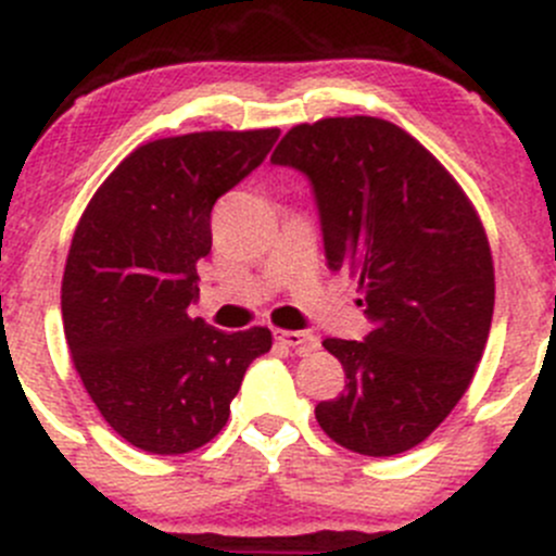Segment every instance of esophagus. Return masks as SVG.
Wrapping results in <instances>:
<instances>
[{
  "label": "esophagus",
  "mask_w": 556,
  "mask_h": 556,
  "mask_svg": "<svg viewBox=\"0 0 556 556\" xmlns=\"http://www.w3.org/2000/svg\"><path fill=\"white\" fill-rule=\"evenodd\" d=\"M276 339L280 344H286V348L300 352V355L318 350V339L307 331H276Z\"/></svg>",
  "instance_id": "1"
}]
</instances>
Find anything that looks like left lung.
<instances>
[{"label": "left lung", "mask_w": 556, "mask_h": 556, "mask_svg": "<svg viewBox=\"0 0 556 556\" xmlns=\"http://www.w3.org/2000/svg\"><path fill=\"white\" fill-rule=\"evenodd\" d=\"M273 164L313 185L331 270L357 276L371 331L326 339L348 384L315 405L348 451L395 456L467 392L493 320V256L475 206L419 140L374 116L289 129Z\"/></svg>", "instance_id": "8db88e82"}]
</instances>
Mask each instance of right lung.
I'll return each instance as SVG.
<instances>
[{
    "mask_svg": "<svg viewBox=\"0 0 556 556\" xmlns=\"http://www.w3.org/2000/svg\"><path fill=\"white\" fill-rule=\"evenodd\" d=\"M280 129L164 137L129 153L92 195L63 273L65 342L113 432L161 456L228 424L230 400L273 333L190 318L212 206L270 153Z\"/></svg>",
    "mask_w": 556,
    "mask_h": 556,
    "instance_id": "right-lung-1",
    "label": "right lung"
}]
</instances>
